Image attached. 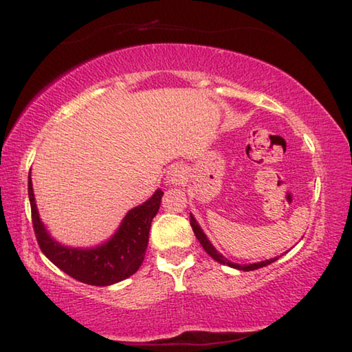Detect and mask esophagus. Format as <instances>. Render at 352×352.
Returning <instances> with one entry per match:
<instances>
[{
  "label": "esophagus",
  "instance_id": "34e87169",
  "mask_svg": "<svg viewBox=\"0 0 352 352\" xmlns=\"http://www.w3.org/2000/svg\"><path fill=\"white\" fill-rule=\"evenodd\" d=\"M168 180L172 184H180L184 180V168L182 164H174L168 170Z\"/></svg>",
  "mask_w": 352,
  "mask_h": 352
}]
</instances>
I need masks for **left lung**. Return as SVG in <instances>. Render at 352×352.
<instances>
[{
    "instance_id": "left-lung-1",
    "label": "left lung",
    "mask_w": 352,
    "mask_h": 352,
    "mask_svg": "<svg viewBox=\"0 0 352 352\" xmlns=\"http://www.w3.org/2000/svg\"><path fill=\"white\" fill-rule=\"evenodd\" d=\"M190 226H192V230H194V234H195V237H197V239H199V242L201 243V247L205 248V252H206L208 254H210L214 261L220 262V264H226V265L233 267V269H237V270L250 272V270H258V269H261V267H265V265H269V264H272V262H275V261L278 259V258H273V259H267V261H262V262H254V264H247V265L234 264V262H231V261L226 259L225 256L220 254V253L217 252V250L212 247V243H211L210 241H208V237L205 236L204 231H201L200 225L197 223V220L194 219L192 214H190Z\"/></svg>"
}]
</instances>
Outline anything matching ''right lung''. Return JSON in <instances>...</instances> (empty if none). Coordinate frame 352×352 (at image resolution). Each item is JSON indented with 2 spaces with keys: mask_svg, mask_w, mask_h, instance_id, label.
<instances>
[{
  "mask_svg": "<svg viewBox=\"0 0 352 352\" xmlns=\"http://www.w3.org/2000/svg\"><path fill=\"white\" fill-rule=\"evenodd\" d=\"M28 192L38 247L46 258L67 275L90 285H110L132 276L140 269L147 250L152 219L162 205V189L155 190L142 205L130 210L111 239L94 248H71L52 239L38 216L31 174Z\"/></svg>",
  "mask_w": 352,
  "mask_h": 352,
  "instance_id": "obj_1",
  "label": "right lung"
}]
</instances>
